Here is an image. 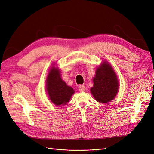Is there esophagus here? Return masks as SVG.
I'll list each match as a JSON object with an SVG mask.
<instances>
[{"mask_svg":"<svg viewBox=\"0 0 154 154\" xmlns=\"http://www.w3.org/2000/svg\"><path fill=\"white\" fill-rule=\"evenodd\" d=\"M79 89L81 92H84V91L86 90V87H85L84 85H80V86H79Z\"/></svg>","mask_w":154,"mask_h":154,"instance_id":"34e87169","label":"esophagus"}]
</instances>
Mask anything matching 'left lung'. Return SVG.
<instances>
[{
  "instance_id": "1",
  "label": "left lung",
  "mask_w": 154,
  "mask_h": 154,
  "mask_svg": "<svg viewBox=\"0 0 154 154\" xmlns=\"http://www.w3.org/2000/svg\"><path fill=\"white\" fill-rule=\"evenodd\" d=\"M93 82L94 86L91 88V92L97 101L108 103L116 97L119 82L116 74L107 62L103 61L96 70Z\"/></svg>"
}]
</instances>
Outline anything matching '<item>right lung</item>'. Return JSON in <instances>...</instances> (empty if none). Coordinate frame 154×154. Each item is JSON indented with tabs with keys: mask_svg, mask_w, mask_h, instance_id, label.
I'll use <instances>...</instances> for the list:
<instances>
[{
	"mask_svg": "<svg viewBox=\"0 0 154 154\" xmlns=\"http://www.w3.org/2000/svg\"><path fill=\"white\" fill-rule=\"evenodd\" d=\"M46 89L49 98L56 106L66 105L74 93V90L62 81L58 68L53 66L48 75Z\"/></svg>",
	"mask_w": 154,
	"mask_h": 154,
	"instance_id": "obj_1",
	"label": "right lung"
}]
</instances>
